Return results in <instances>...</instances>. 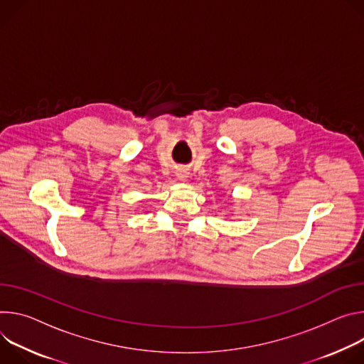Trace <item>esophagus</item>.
<instances>
[{"label": "esophagus", "mask_w": 364, "mask_h": 364, "mask_svg": "<svg viewBox=\"0 0 364 364\" xmlns=\"http://www.w3.org/2000/svg\"><path fill=\"white\" fill-rule=\"evenodd\" d=\"M176 176H178L179 181H186V179H188V173H186L185 171H179Z\"/></svg>", "instance_id": "1"}]
</instances>
